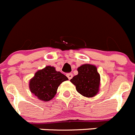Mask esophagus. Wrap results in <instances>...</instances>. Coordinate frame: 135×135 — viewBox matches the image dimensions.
Masks as SVG:
<instances>
[{
    "instance_id": "obj_1",
    "label": "esophagus",
    "mask_w": 135,
    "mask_h": 135,
    "mask_svg": "<svg viewBox=\"0 0 135 135\" xmlns=\"http://www.w3.org/2000/svg\"><path fill=\"white\" fill-rule=\"evenodd\" d=\"M67 77L68 78L69 80L71 79L72 77H73V74H67Z\"/></svg>"
}]
</instances>
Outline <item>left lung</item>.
<instances>
[{
  "label": "left lung",
  "instance_id": "left-lung-1",
  "mask_svg": "<svg viewBox=\"0 0 135 135\" xmlns=\"http://www.w3.org/2000/svg\"><path fill=\"white\" fill-rule=\"evenodd\" d=\"M78 74L70 80L76 86V90L82 96L93 97L99 91L100 74L97 68L92 64H85L78 67Z\"/></svg>",
  "mask_w": 135,
  "mask_h": 135
}]
</instances>
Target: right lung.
Segmentation results:
<instances>
[{
    "instance_id": "obj_1",
    "label": "right lung",
    "mask_w": 135,
    "mask_h": 135,
    "mask_svg": "<svg viewBox=\"0 0 135 135\" xmlns=\"http://www.w3.org/2000/svg\"><path fill=\"white\" fill-rule=\"evenodd\" d=\"M68 78L53 66H46L38 70L30 80V92L40 101H51L57 93L59 86Z\"/></svg>"
}]
</instances>
